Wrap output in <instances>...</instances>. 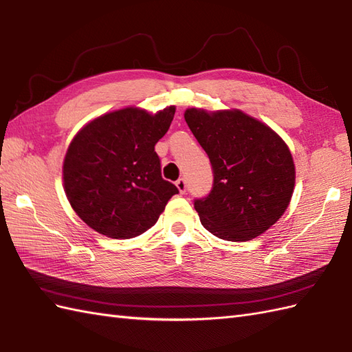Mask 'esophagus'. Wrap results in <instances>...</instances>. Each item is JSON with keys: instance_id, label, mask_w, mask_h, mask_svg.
<instances>
[{"instance_id": "1", "label": "esophagus", "mask_w": 352, "mask_h": 352, "mask_svg": "<svg viewBox=\"0 0 352 352\" xmlns=\"http://www.w3.org/2000/svg\"><path fill=\"white\" fill-rule=\"evenodd\" d=\"M175 186L178 187L179 193H186V190H187V182H186L184 178H178L177 182H175Z\"/></svg>"}]
</instances>
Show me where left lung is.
Instances as JSON below:
<instances>
[{
	"mask_svg": "<svg viewBox=\"0 0 352 352\" xmlns=\"http://www.w3.org/2000/svg\"><path fill=\"white\" fill-rule=\"evenodd\" d=\"M187 126L207 153L213 187L193 201L201 223L228 241H248L289 206L296 168L279 135L241 111L187 109Z\"/></svg>",
	"mask_w": 352,
	"mask_h": 352,
	"instance_id": "left-lung-1",
	"label": "left lung"
}]
</instances>
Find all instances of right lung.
Listing matches in <instances>:
<instances>
[{
  "label": "right lung",
  "instance_id": "add662e5",
  "mask_svg": "<svg viewBox=\"0 0 352 352\" xmlns=\"http://www.w3.org/2000/svg\"><path fill=\"white\" fill-rule=\"evenodd\" d=\"M175 113L126 108L80 130L64 159V190L76 214L111 239H132L157 222L177 186L162 178L154 145Z\"/></svg>",
  "mask_w": 352,
  "mask_h": 352
}]
</instances>
